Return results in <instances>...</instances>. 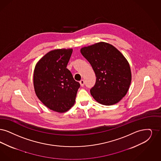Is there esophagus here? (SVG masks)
<instances>
[{"instance_id": "obj_1", "label": "esophagus", "mask_w": 161, "mask_h": 161, "mask_svg": "<svg viewBox=\"0 0 161 161\" xmlns=\"http://www.w3.org/2000/svg\"><path fill=\"white\" fill-rule=\"evenodd\" d=\"M79 83L80 84V86H84V84H85V82H84V80H81L79 82Z\"/></svg>"}]
</instances>
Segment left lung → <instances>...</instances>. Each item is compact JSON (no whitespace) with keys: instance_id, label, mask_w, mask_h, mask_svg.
Listing matches in <instances>:
<instances>
[{"instance_id":"obj_1","label":"left lung","mask_w":161,"mask_h":161,"mask_svg":"<svg viewBox=\"0 0 161 161\" xmlns=\"http://www.w3.org/2000/svg\"><path fill=\"white\" fill-rule=\"evenodd\" d=\"M80 52L96 74V84L90 90L93 98L106 106L118 103L125 96L132 80L130 67L125 57L105 42L82 47Z\"/></svg>"}]
</instances>
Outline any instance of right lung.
I'll return each mask as SVG.
<instances>
[{
  "instance_id": "1",
  "label": "right lung",
  "mask_w": 161,
  "mask_h": 161,
  "mask_svg": "<svg viewBox=\"0 0 161 161\" xmlns=\"http://www.w3.org/2000/svg\"><path fill=\"white\" fill-rule=\"evenodd\" d=\"M72 49L51 50L36 64L34 86L38 98L50 109L58 112L69 110L75 103L80 84L67 65Z\"/></svg>"
}]
</instances>
